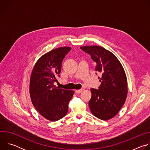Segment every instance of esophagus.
<instances>
[{
	"instance_id": "esophagus-1",
	"label": "esophagus",
	"mask_w": 150,
	"mask_h": 150,
	"mask_svg": "<svg viewBox=\"0 0 150 150\" xmlns=\"http://www.w3.org/2000/svg\"><path fill=\"white\" fill-rule=\"evenodd\" d=\"M83 90V89H80V90H76V91H75V93H76V94H79V93H81L82 91Z\"/></svg>"
}]
</instances>
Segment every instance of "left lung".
Returning a JSON list of instances; mask_svg holds the SVG:
<instances>
[{
    "mask_svg": "<svg viewBox=\"0 0 150 150\" xmlns=\"http://www.w3.org/2000/svg\"><path fill=\"white\" fill-rule=\"evenodd\" d=\"M80 48L91 56L96 63V71L101 74L98 90L91 88L90 110L101 120H109L118 113L126 99L127 83L125 70L116 56L101 46Z\"/></svg>",
    "mask_w": 150,
    "mask_h": 150,
    "instance_id": "obj_1",
    "label": "left lung"
}]
</instances>
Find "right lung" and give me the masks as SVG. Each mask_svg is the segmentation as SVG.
<instances>
[{
  "instance_id": "obj_1",
  "label": "right lung",
  "mask_w": 150,
  "mask_h": 150,
  "mask_svg": "<svg viewBox=\"0 0 150 150\" xmlns=\"http://www.w3.org/2000/svg\"><path fill=\"white\" fill-rule=\"evenodd\" d=\"M69 47L53 49L36 62L30 81L32 103L45 119L55 122L65 116L74 91L59 88L54 85L61 71L62 62L71 50Z\"/></svg>"
}]
</instances>
